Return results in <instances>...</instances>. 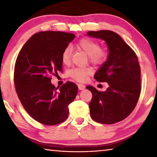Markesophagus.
<instances>
[{
	"mask_svg": "<svg viewBox=\"0 0 157 157\" xmlns=\"http://www.w3.org/2000/svg\"><path fill=\"white\" fill-rule=\"evenodd\" d=\"M78 89H79V90H84V89H85V86L84 84H78Z\"/></svg>",
	"mask_w": 157,
	"mask_h": 157,
	"instance_id": "1",
	"label": "esophagus"
}]
</instances>
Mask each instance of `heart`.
<instances>
[{
  "mask_svg": "<svg viewBox=\"0 0 157 157\" xmlns=\"http://www.w3.org/2000/svg\"><path fill=\"white\" fill-rule=\"evenodd\" d=\"M77 46L79 49L89 56V59L94 63H101L104 62L107 53L104 49L100 48L98 42L91 39L84 38L79 41ZM71 46H67L63 50L62 54V62L65 65L69 64L71 57ZM93 73V69L90 67H77L69 71V75L74 79L78 82H84L88 76Z\"/></svg>",
  "mask_w": 157,
  "mask_h": 157,
  "instance_id": "obj_1",
  "label": "heart"
}]
</instances>
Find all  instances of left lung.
Listing matches in <instances>:
<instances>
[{
    "instance_id": "1",
    "label": "left lung",
    "mask_w": 157,
    "mask_h": 157,
    "mask_svg": "<svg viewBox=\"0 0 157 157\" xmlns=\"http://www.w3.org/2000/svg\"><path fill=\"white\" fill-rule=\"evenodd\" d=\"M87 36L100 39L108 47V57L95 73L98 82H107L105 91L92 86L90 115L101 124H114L124 120L136 107L140 94V68L136 55L120 35L110 30L89 31Z\"/></svg>"
}]
</instances>
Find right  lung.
Returning a JSON list of instances; mask_svg holds the SVG:
<instances>
[{
    "label": "right lung",
    "instance_id": "add662e5",
    "mask_svg": "<svg viewBox=\"0 0 157 157\" xmlns=\"http://www.w3.org/2000/svg\"><path fill=\"white\" fill-rule=\"evenodd\" d=\"M75 36L63 32H40L32 36L18 53L14 67L16 91L26 111L39 123L55 125L68 118V105L76 97L78 86L67 82L57 90L50 76L62 71V52Z\"/></svg>",
    "mask_w": 157,
    "mask_h": 157
}]
</instances>
